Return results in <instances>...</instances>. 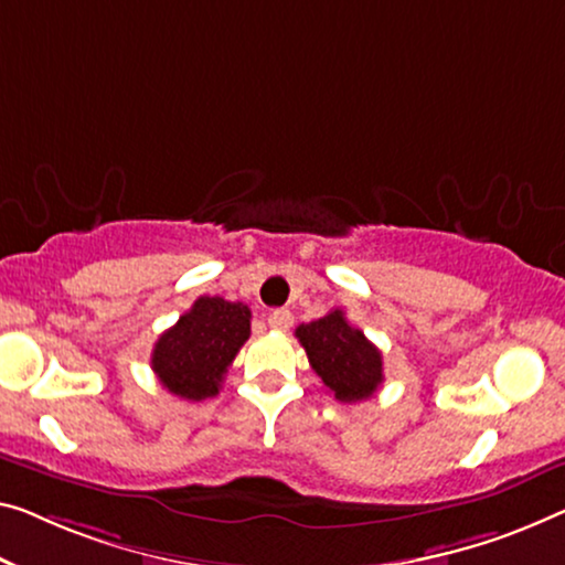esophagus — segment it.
Returning a JSON list of instances; mask_svg holds the SVG:
<instances>
[{"label":"esophagus","instance_id":"obj_1","mask_svg":"<svg viewBox=\"0 0 565 565\" xmlns=\"http://www.w3.org/2000/svg\"><path fill=\"white\" fill-rule=\"evenodd\" d=\"M291 324H294V315L289 309H274L271 315H268V327H271V330L284 332L289 330Z\"/></svg>","mask_w":565,"mask_h":565}]
</instances>
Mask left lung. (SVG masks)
Wrapping results in <instances>:
<instances>
[{"mask_svg":"<svg viewBox=\"0 0 565 565\" xmlns=\"http://www.w3.org/2000/svg\"><path fill=\"white\" fill-rule=\"evenodd\" d=\"M297 340L307 350L309 365L340 403L373 398L383 385V355L363 330L334 309L322 319L297 327Z\"/></svg>","mask_w":565,"mask_h":565,"instance_id":"left-lung-1","label":"left lung"}]
</instances>
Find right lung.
I'll return each instance as SVG.
<instances>
[{"mask_svg":"<svg viewBox=\"0 0 565 565\" xmlns=\"http://www.w3.org/2000/svg\"><path fill=\"white\" fill-rule=\"evenodd\" d=\"M248 337L250 309L243 301L200 297L174 327L159 334L151 370L172 395L184 401L213 398Z\"/></svg>","mask_w":565,"mask_h":565,"instance_id":"right-lung-1","label":"right lung"}]
</instances>
